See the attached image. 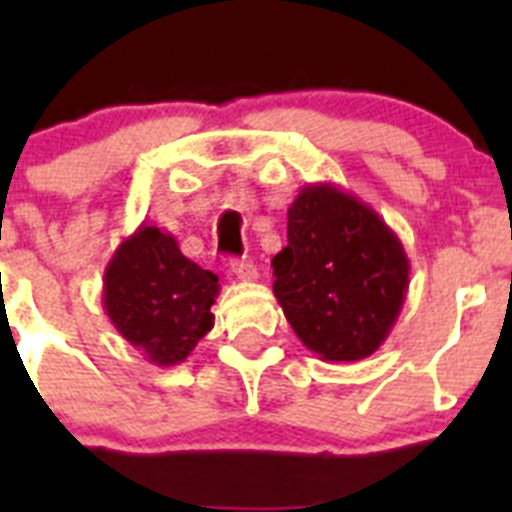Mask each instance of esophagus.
<instances>
[{"instance_id": "34e87169", "label": "esophagus", "mask_w": 512, "mask_h": 512, "mask_svg": "<svg viewBox=\"0 0 512 512\" xmlns=\"http://www.w3.org/2000/svg\"><path fill=\"white\" fill-rule=\"evenodd\" d=\"M230 271H233L235 277L241 279V282H256V279H259V271H256V266L246 259L230 261Z\"/></svg>"}]
</instances>
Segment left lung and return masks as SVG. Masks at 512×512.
I'll use <instances>...</instances> for the list:
<instances>
[{"instance_id": "8db88e82", "label": "left lung", "mask_w": 512, "mask_h": 512, "mask_svg": "<svg viewBox=\"0 0 512 512\" xmlns=\"http://www.w3.org/2000/svg\"><path fill=\"white\" fill-rule=\"evenodd\" d=\"M274 297L323 361L372 356L397 323L410 261L395 230L336 184H307L287 210V246L271 259Z\"/></svg>"}]
</instances>
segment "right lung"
<instances>
[{
    "label": "right lung",
    "mask_w": 512,
    "mask_h": 512,
    "mask_svg": "<svg viewBox=\"0 0 512 512\" xmlns=\"http://www.w3.org/2000/svg\"><path fill=\"white\" fill-rule=\"evenodd\" d=\"M102 282L110 323L156 366L182 364L215 325L217 277L189 261L174 235L156 225L143 223L122 238Z\"/></svg>",
    "instance_id": "add662e5"
}]
</instances>
